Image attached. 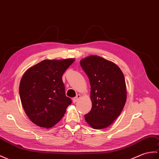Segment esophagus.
Wrapping results in <instances>:
<instances>
[{
	"instance_id": "1",
	"label": "esophagus",
	"mask_w": 159,
	"mask_h": 159,
	"mask_svg": "<svg viewBox=\"0 0 159 159\" xmlns=\"http://www.w3.org/2000/svg\"><path fill=\"white\" fill-rule=\"evenodd\" d=\"M80 94H78L75 98H73V99H72L73 102H74V103H76V102L77 101H78L79 99H80Z\"/></svg>"
}]
</instances>
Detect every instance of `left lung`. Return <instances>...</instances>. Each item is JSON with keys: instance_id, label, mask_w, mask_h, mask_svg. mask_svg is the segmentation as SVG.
<instances>
[{"instance_id": "8db88e82", "label": "left lung", "mask_w": 159, "mask_h": 159, "mask_svg": "<svg viewBox=\"0 0 159 159\" xmlns=\"http://www.w3.org/2000/svg\"><path fill=\"white\" fill-rule=\"evenodd\" d=\"M80 64L91 85L92 108L84 119L95 129L108 127L120 115L126 103L123 73L114 62L98 55L82 59Z\"/></svg>"}]
</instances>
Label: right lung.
<instances>
[{
  "label": "right lung",
  "mask_w": 159,
  "mask_h": 159,
  "mask_svg": "<svg viewBox=\"0 0 159 159\" xmlns=\"http://www.w3.org/2000/svg\"><path fill=\"white\" fill-rule=\"evenodd\" d=\"M75 59L45 60L28 68L20 84V96L26 115L40 127L51 128L71 104L66 96L62 75Z\"/></svg>",
  "instance_id": "right-lung-1"
}]
</instances>
